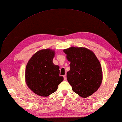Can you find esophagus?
<instances>
[{
	"mask_svg": "<svg viewBox=\"0 0 122 122\" xmlns=\"http://www.w3.org/2000/svg\"><path fill=\"white\" fill-rule=\"evenodd\" d=\"M64 80H67V76H66V75L64 76Z\"/></svg>",
	"mask_w": 122,
	"mask_h": 122,
	"instance_id": "obj_1",
	"label": "esophagus"
}]
</instances>
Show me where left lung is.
<instances>
[{"mask_svg": "<svg viewBox=\"0 0 122 122\" xmlns=\"http://www.w3.org/2000/svg\"><path fill=\"white\" fill-rule=\"evenodd\" d=\"M70 69L67 79L75 93L86 98L96 92L102 80V68L98 59L85 47H70L65 49Z\"/></svg>", "mask_w": 122, "mask_h": 122, "instance_id": "8db88e82", "label": "left lung"}]
</instances>
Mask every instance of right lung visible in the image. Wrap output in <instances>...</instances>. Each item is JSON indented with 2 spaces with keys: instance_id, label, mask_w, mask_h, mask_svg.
Here are the masks:
<instances>
[{
  "instance_id": "right-lung-1",
  "label": "right lung",
  "mask_w": 122,
  "mask_h": 122,
  "mask_svg": "<svg viewBox=\"0 0 122 122\" xmlns=\"http://www.w3.org/2000/svg\"><path fill=\"white\" fill-rule=\"evenodd\" d=\"M54 55V50H40L32 55L26 65V84L39 96L47 97L54 93L64 80L59 76V67L53 63Z\"/></svg>"
}]
</instances>
